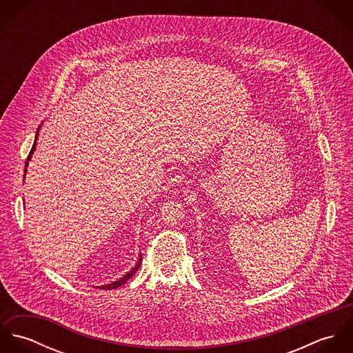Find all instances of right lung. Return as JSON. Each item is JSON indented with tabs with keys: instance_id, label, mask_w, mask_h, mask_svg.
I'll return each mask as SVG.
<instances>
[{
	"instance_id": "right-lung-1",
	"label": "right lung",
	"mask_w": 353,
	"mask_h": 353,
	"mask_svg": "<svg viewBox=\"0 0 353 353\" xmlns=\"http://www.w3.org/2000/svg\"><path fill=\"white\" fill-rule=\"evenodd\" d=\"M41 128V126H39ZM39 128H38V130H37V136H35V141H34V145H32V148H31V151H30V154H28V157H27V161H26V168H24V176H26V172H27V165H28V161L31 160V157H32V153L35 151V148H37V139H38V133H39ZM141 262H143V256H141V254H140V258H139V261H137V263L132 268V270L130 272H128L122 279H119V280H117V281H114V283H110V284H107V285H101V290H114V288H118V287H121V285H123L139 269H140V266H141Z\"/></svg>"
}]
</instances>
